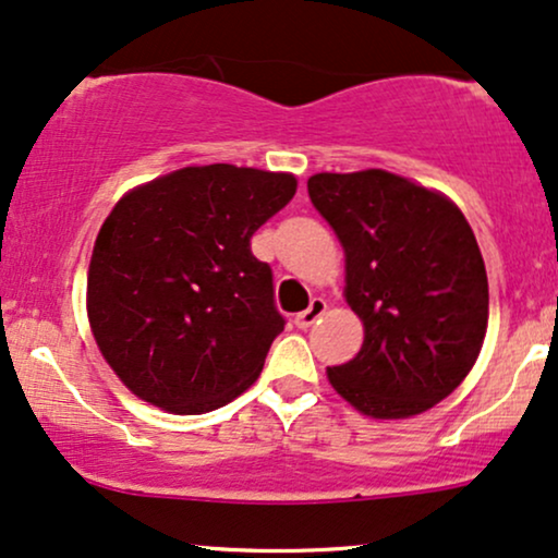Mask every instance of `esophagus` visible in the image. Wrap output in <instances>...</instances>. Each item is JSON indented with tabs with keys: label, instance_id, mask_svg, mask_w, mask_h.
Returning <instances> with one entry per match:
<instances>
[{
	"label": "esophagus",
	"instance_id": "34e87169",
	"mask_svg": "<svg viewBox=\"0 0 558 558\" xmlns=\"http://www.w3.org/2000/svg\"><path fill=\"white\" fill-rule=\"evenodd\" d=\"M324 312H327V301H324V299H314L312 306H308L306 312L295 314V319H293L295 327H299V329H308L316 319H322Z\"/></svg>",
	"mask_w": 558,
	"mask_h": 558
}]
</instances>
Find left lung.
<instances>
[{"mask_svg": "<svg viewBox=\"0 0 558 558\" xmlns=\"http://www.w3.org/2000/svg\"><path fill=\"white\" fill-rule=\"evenodd\" d=\"M308 197L344 250V299L365 337L327 368L357 412L404 420L461 386L482 352L489 283L453 201L386 169L308 178Z\"/></svg>", "mask_w": 558, "mask_h": 558, "instance_id": "left-lung-1", "label": "left lung"}]
</instances>
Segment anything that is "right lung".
Instances as JSON below:
<instances>
[{
  "mask_svg": "<svg viewBox=\"0 0 558 558\" xmlns=\"http://www.w3.org/2000/svg\"><path fill=\"white\" fill-rule=\"evenodd\" d=\"M295 195L288 172L208 165L125 193L87 275L102 357L138 399L203 414L255 384L286 327L250 239Z\"/></svg>",
  "mask_w": 558,
  "mask_h": 558,
  "instance_id": "add662e5",
  "label": "right lung"
}]
</instances>
